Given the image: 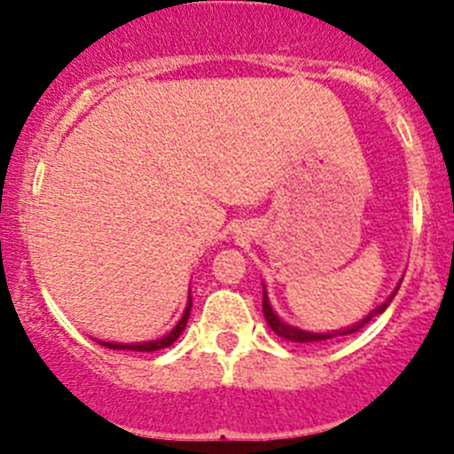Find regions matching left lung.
Instances as JSON below:
<instances>
[{
  "instance_id": "left-lung-1",
  "label": "left lung",
  "mask_w": 454,
  "mask_h": 454,
  "mask_svg": "<svg viewBox=\"0 0 454 454\" xmlns=\"http://www.w3.org/2000/svg\"><path fill=\"white\" fill-rule=\"evenodd\" d=\"M397 290H400V283H397L395 290H393L391 294H388V299L384 301L382 305H378V308H375L373 312H369L367 316H364L363 320H358V323L351 325V327L336 329V332H325V333L320 332V333H316V332H308V329L294 327V325H290V323H286V320L278 318V314L274 312L272 305H270L268 292H265V286H263V316H265V320H268L270 327H272V332L277 333V336L286 338V340H292V342H320V340H329V338H336V336H349V333L358 332V329H360V327H364V325H367L369 320L373 318V316L382 314L384 309H387L388 305H391V301L395 299Z\"/></svg>"
}]
</instances>
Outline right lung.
<instances>
[{
    "instance_id": "right-lung-1",
    "label": "right lung",
    "mask_w": 454,
    "mask_h": 454,
    "mask_svg": "<svg viewBox=\"0 0 454 454\" xmlns=\"http://www.w3.org/2000/svg\"><path fill=\"white\" fill-rule=\"evenodd\" d=\"M191 305H193V301H191V296H189V303H186V309H184V314H182V318L177 320V325L171 329V332L167 333V336L158 338V340H145V342H105V340H96V342H98V345H103V347H109V349H127V351H158V349H164V347H171L173 342L180 338V333L184 332L186 323H189Z\"/></svg>"
}]
</instances>
